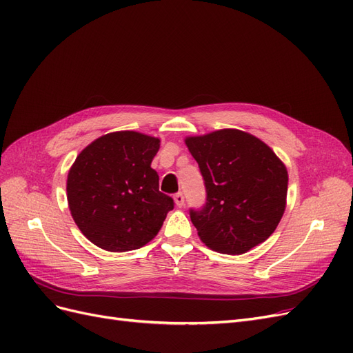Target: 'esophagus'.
Masks as SVG:
<instances>
[{"label": "esophagus", "instance_id": "1", "mask_svg": "<svg viewBox=\"0 0 353 353\" xmlns=\"http://www.w3.org/2000/svg\"><path fill=\"white\" fill-rule=\"evenodd\" d=\"M174 201H175V205L178 208H183L184 206V196H183V193H176L174 196Z\"/></svg>", "mask_w": 353, "mask_h": 353}]
</instances>
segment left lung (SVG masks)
<instances>
[{
  "label": "left lung",
  "mask_w": 353,
  "mask_h": 353,
  "mask_svg": "<svg viewBox=\"0 0 353 353\" xmlns=\"http://www.w3.org/2000/svg\"><path fill=\"white\" fill-rule=\"evenodd\" d=\"M206 185V205L190 210L209 249L243 254L270 239L287 203V168L270 145L240 130L187 137Z\"/></svg>",
  "instance_id": "8db88e82"
}]
</instances>
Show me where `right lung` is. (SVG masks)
Instances as JSON below:
<instances>
[{"label":"right lung","mask_w":353,"mask_h":353,"mask_svg":"<svg viewBox=\"0 0 353 353\" xmlns=\"http://www.w3.org/2000/svg\"><path fill=\"white\" fill-rule=\"evenodd\" d=\"M160 140L135 131L105 134L78 154L68 174L72 218L108 252L135 250L153 240L174 200L159 191L152 168Z\"/></svg>","instance_id":"1"}]
</instances>
